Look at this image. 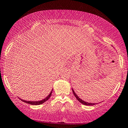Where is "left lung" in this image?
<instances>
[{"mask_svg":"<svg viewBox=\"0 0 128 128\" xmlns=\"http://www.w3.org/2000/svg\"><path fill=\"white\" fill-rule=\"evenodd\" d=\"M72 92H73V94H74V96H75V97H76V99H77V100H78L79 102H80V103H82V104L85 105V106H94V105L96 104H95V103H88V102H84V100H82V99H81L80 98H79V96H78V95H76V93L74 92V90H73V89H72Z\"/></svg>","mask_w":128,"mask_h":128,"instance_id":"1","label":"left lung"}]
</instances>
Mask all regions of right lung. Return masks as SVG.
<instances>
[{
	"label": "right lung",
	"instance_id": "add662e5",
	"mask_svg": "<svg viewBox=\"0 0 128 128\" xmlns=\"http://www.w3.org/2000/svg\"><path fill=\"white\" fill-rule=\"evenodd\" d=\"M52 90L51 91V92L50 93V94L48 95L47 96H46L45 98L43 99V100H40V101H35V102H34V101H26V100H22V99H21L22 101H23V102H24L25 103H27V104H31V105H34V106H36V105H40V104H44V102H45L46 101V100H48V99L50 97L51 95H52Z\"/></svg>",
	"mask_w": 128,
	"mask_h": 128
}]
</instances>
